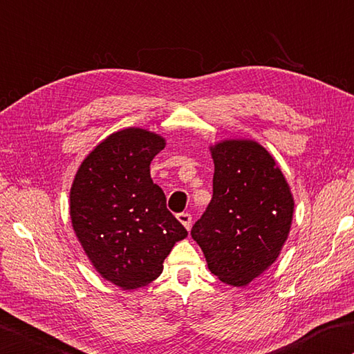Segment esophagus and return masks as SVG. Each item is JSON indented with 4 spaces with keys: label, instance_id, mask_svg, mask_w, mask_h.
I'll use <instances>...</instances> for the list:
<instances>
[{
    "label": "esophagus",
    "instance_id": "obj_1",
    "mask_svg": "<svg viewBox=\"0 0 354 354\" xmlns=\"http://www.w3.org/2000/svg\"><path fill=\"white\" fill-rule=\"evenodd\" d=\"M178 221L187 228V230H189L190 225H192V214L190 213H179Z\"/></svg>",
    "mask_w": 354,
    "mask_h": 354
}]
</instances>
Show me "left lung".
<instances>
[{"instance_id":"obj_1","label":"left lung","mask_w":354,"mask_h":354,"mask_svg":"<svg viewBox=\"0 0 354 354\" xmlns=\"http://www.w3.org/2000/svg\"><path fill=\"white\" fill-rule=\"evenodd\" d=\"M210 151L213 196L192 238L213 274L228 286L244 287L279 256L295 201L279 165L261 144L225 140Z\"/></svg>"}]
</instances>
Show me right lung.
<instances>
[{
	"label": "right lung",
	"instance_id": "1",
	"mask_svg": "<svg viewBox=\"0 0 354 354\" xmlns=\"http://www.w3.org/2000/svg\"><path fill=\"white\" fill-rule=\"evenodd\" d=\"M165 147L153 131H115L90 151L71 189L72 227L104 279L122 290L147 286L187 230L167 210L150 162Z\"/></svg>",
	"mask_w": 354,
	"mask_h": 354
}]
</instances>
